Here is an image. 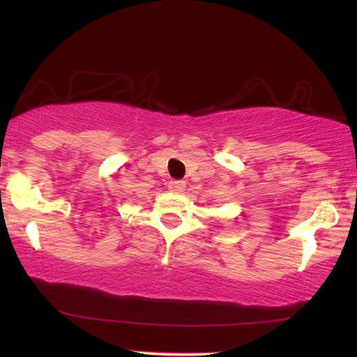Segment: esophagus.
<instances>
[{
	"label": "esophagus",
	"instance_id": "obj_1",
	"mask_svg": "<svg viewBox=\"0 0 357 357\" xmlns=\"http://www.w3.org/2000/svg\"><path fill=\"white\" fill-rule=\"evenodd\" d=\"M167 188H169V191H174V192H183L184 190H186V183L184 181H169L167 183Z\"/></svg>",
	"mask_w": 357,
	"mask_h": 357
}]
</instances>
